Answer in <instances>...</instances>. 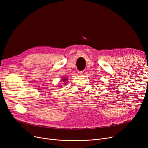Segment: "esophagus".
Listing matches in <instances>:
<instances>
[{
	"label": "esophagus",
	"instance_id": "esophagus-1",
	"mask_svg": "<svg viewBox=\"0 0 148 148\" xmlns=\"http://www.w3.org/2000/svg\"><path fill=\"white\" fill-rule=\"evenodd\" d=\"M81 75H86V70H83V71H81L79 72Z\"/></svg>",
	"mask_w": 148,
	"mask_h": 148
}]
</instances>
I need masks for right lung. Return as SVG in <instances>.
Returning <instances> with one entry per match:
<instances>
[{
    "label": "right lung",
    "instance_id": "obj_1",
    "mask_svg": "<svg viewBox=\"0 0 148 148\" xmlns=\"http://www.w3.org/2000/svg\"><path fill=\"white\" fill-rule=\"evenodd\" d=\"M62 79H62L63 80V81L64 82H66V81H67V79H67L66 77H65V78H62ZM64 84H66V83H64Z\"/></svg>",
    "mask_w": 148,
    "mask_h": 148
}]
</instances>
